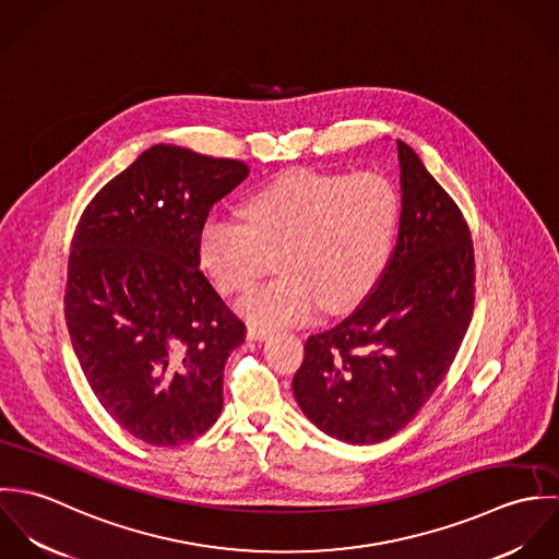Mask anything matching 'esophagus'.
Returning a JSON list of instances; mask_svg holds the SVG:
<instances>
[{
	"mask_svg": "<svg viewBox=\"0 0 559 559\" xmlns=\"http://www.w3.org/2000/svg\"><path fill=\"white\" fill-rule=\"evenodd\" d=\"M271 335V329H264V326H255V324H249L247 326V340L251 342H262Z\"/></svg>",
	"mask_w": 559,
	"mask_h": 559,
	"instance_id": "esophagus-1",
	"label": "esophagus"
}]
</instances>
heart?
Wrapping results in <instances>:
<instances>
[{"label":"heart","instance_id":"b5f03b06","mask_svg":"<svg viewBox=\"0 0 559 559\" xmlns=\"http://www.w3.org/2000/svg\"><path fill=\"white\" fill-rule=\"evenodd\" d=\"M396 185L374 171L295 169L253 191L240 219L211 217L200 258L226 295L253 286L277 253L282 275L239 301L245 319L288 324L361 304L390 266L399 237Z\"/></svg>","mask_w":559,"mask_h":559}]
</instances>
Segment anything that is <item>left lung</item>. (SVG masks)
Masks as SVG:
<instances>
[{"mask_svg":"<svg viewBox=\"0 0 559 559\" xmlns=\"http://www.w3.org/2000/svg\"><path fill=\"white\" fill-rule=\"evenodd\" d=\"M399 240L364 304L306 342L293 379L324 435L370 445L396 435L448 374L474 314L476 258L463 213L399 140Z\"/></svg>","mask_w":559,"mask_h":559,"instance_id":"1","label":"left lung"}]
</instances>
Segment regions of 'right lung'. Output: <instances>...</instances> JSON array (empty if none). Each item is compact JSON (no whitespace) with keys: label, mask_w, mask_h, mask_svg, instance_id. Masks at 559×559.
<instances>
[{"label":"right lung","mask_w":559,"mask_h":559,"mask_svg":"<svg viewBox=\"0 0 559 559\" xmlns=\"http://www.w3.org/2000/svg\"><path fill=\"white\" fill-rule=\"evenodd\" d=\"M247 176L242 160L157 144L81 215L67 326L94 396L144 443L191 441L222 413L245 324L200 271V230Z\"/></svg>","instance_id":"right-lung-1"}]
</instances>
